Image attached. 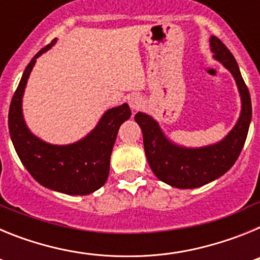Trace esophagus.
Here are the masks:
<instances>
[{
    "label": "esophagus",
    "mask_w": 260,
    "mask_h": 260,
    "mask_svg": "<svg viewBox=\"0 0 260 260\" xmlns=\"http://www.w3.org/2000/svg\"><path fill=\"white\" fill-rule=\"evenodd\" d=\"M128 105H130L133 112H139L144 105L143 99L141 95H132L128 98Z\"/></svg>",
    "instance_id": "1"
}]
</instances>
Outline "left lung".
<instances>
[{
  "mask_svg": "<svg viewBox=\"0 0 260 260\" xmlns=\"http://www.w3.org/2000/svg\"><path fill=\"white\" fill-rule=\"evenodd\" d=\"M210 44L213 57L233 74L242 100L240 118L221 142L203 148L178 147L168 141L152 117L135 114L143 133L144 151L151 169L158 180L178 189H195L228 172L242 151L251 121V99L237 61L216 36L211 38Z\"/></svg>",
  "mask_w": 260,
  "mask_h": 260,
  "instance_id": "left-lung-1",
  "label": "left lung"
}]
</instances>
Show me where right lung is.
<instances>
[{"instance_id": "1", "label": "right lung", "mask_w": 260, "mask_h": 260, "mask_svg": "<svg viewBox=\"0 0 260 260\" xmlns=\"http://www.w3.org/2000/svg\"><path fill=\"white\" fill-rule=\"evenodd\" d=\"M52 43L39 50L23 73L9 108V132L22 164L34 178L48 189L69 195H88L100 189L109 174L110 153L119 126L130 118L127 104L107 110L84 139L69 146H54L31 134L22 114V96L36 58Z\"/></svg>"}]
</instances>
